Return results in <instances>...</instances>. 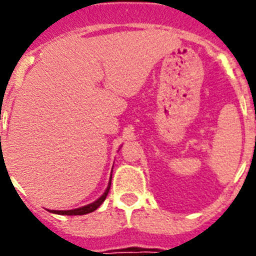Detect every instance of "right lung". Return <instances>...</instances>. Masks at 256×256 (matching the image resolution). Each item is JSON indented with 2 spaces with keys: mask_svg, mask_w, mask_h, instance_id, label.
I'll use <instances>...</instances> for the list:
<instances>
[{
  "mask_svg": "<svg viewBox=\"0 0 256 256\" xmlns=\"http://www.w3.org/2000/svg\"><path fill=\"white\" fill-rule=\"evenodd\" d=\"M110 184H112V177H110L108 188L105 190V192H104L102 195L97 198L96 201L91 202V204L84 205V206H82V208H76V209H73V210H50V212H54V214H60V216H84V214H88V212H94V210H96L97 208L100 206L104 201H105L106 196H108V190H110Z\"/></svg>",
  "mask_w": 256,
  "mask_h": 256,
  "instance_id": "add662e5",
  "label": "right lung"
}]
</instances>
